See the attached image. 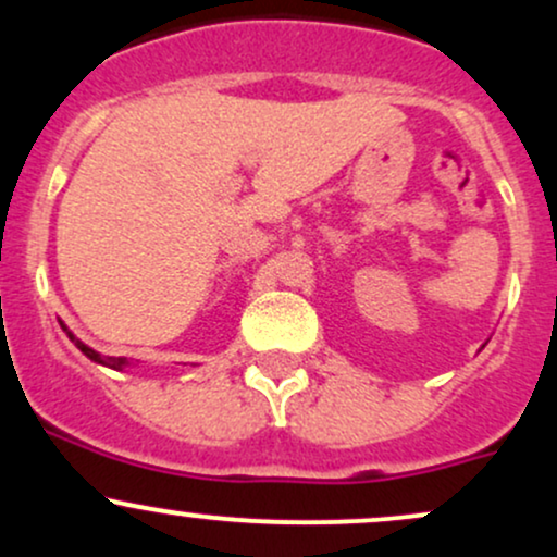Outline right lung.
I'll list each match as a JSON object with an SVG mask.
<instances>
[{
    "instance_id": "add662e5",
    "label": "right lung",
    "mask_w": 557,
    "mask_h": 557,
    "mask_svg": "<svg viewBox=\"0 0 557 557\" xmlns=\"http://www.w3.org/2000/svg\"><path fill=\"white\" fill-rule=\"evenodd\" d=\"M62 330H65L67 332V327H62ZM67 337H70V341H73L75 345H78V348L83 350V354H86L88 356V359H91V361H99V363H107V367H112V369H123L125 367V359H112V356H99V354H96V350L94 348H88V345H83L81 341H78V337H73V332H67Z\"/></svg>"
}]
</instances>
